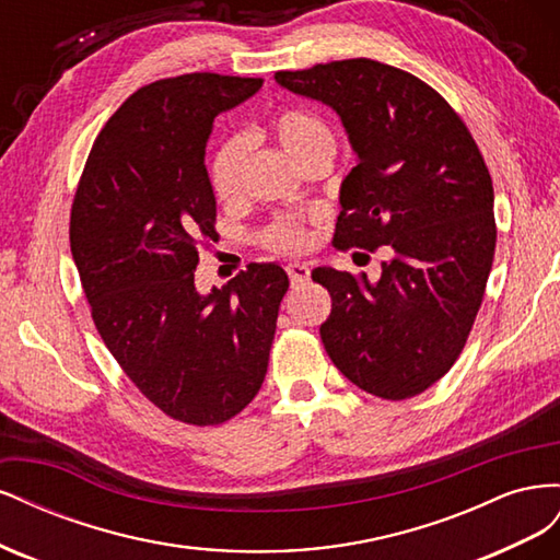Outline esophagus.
Here are the masks:
<instances>
[{
    "label": "esophagus",
    "instance_id": "esophagus-1",
    "mask_svg": "<svg viewBox=\"0 0 560 560\" xmlns=\"http://www.w3.org/2000/svg\"><path fill=\"white\" fill-rule=\"evenodd\" d=\"M287 276H290L292 284H301L311 278V268L306 264H287Z\"/></svg>",
    "mask_w": 560,
    "mask_h": 560
}]
</instances>
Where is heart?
<instances>
[{
  "label": "heart",
  "instance_id": "obj_1",
  "mask_svg": "<svg viewBox=\"0 0 560 560\" xmlns=\"http://www.w3.org/2000/svg\"><path fill=\"white\" fill-rule=\"evenodd\" d=\"M268 130L287 156L301 167L315 159H329L336 151V135L325 116L306 107H284L268 121ZM245 144L241 138L219 142L208 161L210 189L219 200H229L238 191ZM311 214L284 212L276 214L261 229V243L278 252H296L308 243Z\"/></svg>",
  "mask_w": 560,
  "mask_h": 560
}]
</instances>
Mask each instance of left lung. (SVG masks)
<instances>
[{
  "mask_svg": "<svg viewBox=\"0 0 560 560\" xmlns=\"http://www.w3.org/2000/svg\"><path fill=\"white\" fill-rule=\"evenodd\" d=\"M276 81L336 109L358 151L334 247L395 252L376 284L313 270L331 296L322 343L369 395L425 393L460 358L493 266V179L481 151L446 100L399 67L350 58Z\"/></svg>",
  "mask_w": 560,
  "mask_h": 560,
  "instance_id": "obj_1",
  "label": "left lung"
}]
</instances>
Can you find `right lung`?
I'll return each instance as SVG.
<instances>
[{
    "mask_svg": "<svg viewBox=\"0 0 560 560\" xmlns=\"http://www.w3.org/2000/svg\"><path fill=\"white\" fill-rule=\"evenodd\" d=\"M264 79L194 72L135 91L100 130L77 186L70 245L97 334L167 418L210 428L266 378L290 278L249 264L200 296L198 247L217 238L206 171L214 116Z\"/></svg>",
    "mask_w": 560,
    "mask_h": 560,
    "instance_id": "add662e5",
    "label": "right lung"
}]
</instances>
